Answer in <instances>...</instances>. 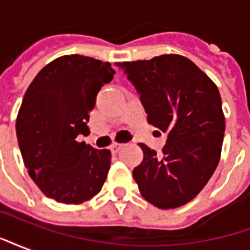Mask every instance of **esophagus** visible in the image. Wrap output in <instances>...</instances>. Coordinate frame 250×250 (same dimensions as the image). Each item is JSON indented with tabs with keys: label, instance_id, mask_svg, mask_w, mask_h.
I'll use <instances>...</instances> for the list:
<instances>
[{
	"label": "esophagus",
	"instance_id": "34e87169",
	"mask_svg": "<svg viewBox=\"0 0 250 250\" xmlns=\"http://www.w3.org/2000/svg\"><path fill=\"white\" fill-rule=\"evenodd\" d=\"M123 146H125L123 143H116L115 142V143H112V146H111V151H112V154H116V152H119L123 148Z\"/></svg>",
	"mask_w": 250,
	"mask_h": 250
}]
</instances>
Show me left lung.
I'll list each match as a JSON object with an SVG mask.
<instances>
[{
  "instance_id": "obj_1",
  "label": "left lung",
  "mask_w": 250,
  "mask_h": 250,
  "mask_svg": "<svg viewBox=\"0 0 250 250\" xmlns=\"http://www.w3.org/2000/svg\"><path fill=\"white\" fill-rule=\"evenodd\" d=\"M116 66L141 95L147 122L167 132L162 157L141 143L143 161L132 177L142 197L159 209L186 205L209 182L220 162L225 116L218 88L181 55Z\"/></svg>"
}]
</instances>
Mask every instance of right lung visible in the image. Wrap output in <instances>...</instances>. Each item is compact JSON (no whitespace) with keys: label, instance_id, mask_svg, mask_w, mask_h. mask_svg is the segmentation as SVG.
Returning a JSON list of instances; mask_svg holds the SVG:
<instances>
[{"label":"right lung","instance_id":"add662e5","mask_svg":"<svg viewBox=\"0 0 250 250\" xmlns=\"http://www.w3.org/2000/svg\"><path fill=\"white\" fill-rule=\"evenodd\" d=\"M114 73L109 62L66 55L44 66L26 89L16 132L25 167L48 198L80 205L102 190L111 151L77 136L89 132L96 95Z\"/></svg>","mask_w":250,"mask_h":250}]
</instances>
